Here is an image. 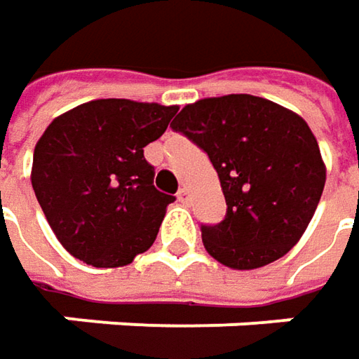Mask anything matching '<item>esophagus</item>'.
I'll list each match as a JSON object with an SVG mask.
<instances>
[{
  "instance_id": "obj_1",
  "label": "esophagus",
  "mask_w": 359,
  "mask_h": 359,
  "mask_svg": "<svg viewBox=\"0 0 359 359\" xmlns=\"http://www.w3.org/2000/svg\"><path fill=\"white\" fill-rule=\"evenodd\" d=\"M177 200L182 201V203H187V201H189V191H187L186 187H182V189L177 191Z\"/></svg>"
}]
</instances>
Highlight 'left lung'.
I'll return each mask as SVG.
<instances>
[{
	"label": "left lung",
	"mask_w": 359,
	"mask_h": 359,
	"mask_svg": "<svg viewBox=\"0 0 359 359\" xmlns=\"http://www.w3.org/2000/svg\"><path fill=\"white\" fill-rule=\"evenodd\" d=\"M172 128L210 156L228 212L201 226L208 254L231 269H257L285 255L310 226L325 163L306 119L250 93L187 104Z\"/></svg>",
	"instance_id": "left-lung-1"
}]
</instances>
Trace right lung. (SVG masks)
Wrapping results in <instances>:
<instances>
[{"mask_svg": "<svg viewBox=\"0 0 359 359\" xmlns=\"http://www.w3.org/2000/svg\"><path fill=\"white\" fill-rule=\"evenodd\" d=\"M177 105L93 100L53 119L35 144L32 186L49 228L93 268H121L156 241L175 198L154 187L144 147Z\"/></svg>", "mask_w": 359, "mask_h": 359, "instance_id": "obj_1", "label": "right lung"}]
</instances>
